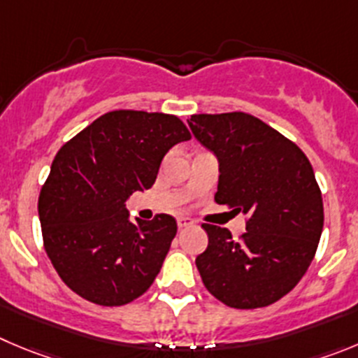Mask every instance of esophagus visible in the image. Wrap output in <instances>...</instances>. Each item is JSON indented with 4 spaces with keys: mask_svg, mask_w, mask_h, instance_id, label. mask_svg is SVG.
Listing matches in <instances>:
<instances>
[{
    "mask_svg": "<svg viewBox=\"0 0 358 358\" xmlns=\"http://www.w3.org/2000/svg\"><path fill=\"white\" fill-rule=\"evenodd\" d=\"M176 222H178V228H189V226L194 224V220L190 219V217H178L176 219Z\"/></svg>",
    "mask_w": 358,
    "mask_h": 358,
    "instance_id": "34e87169",
    "label": "esophagus"
}]
</instances>
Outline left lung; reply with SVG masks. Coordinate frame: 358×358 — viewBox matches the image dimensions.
Here are the masks:
<instances>
[{
	"label": "left lung",
	"mask_w": 358,
	"mask_h": 358,
	"mask_svg": "<svg viewBox=\"0 0 358 358\" xmlns=\"http://www.w3.org/2000/svg\"><path fill=\"white\" fill-rule=\"evenodd\" d=\"M194 138L219 160L215 201L247 215L233 240L203 224L208 247L196 266L210 293L235 309H258L292 292L309 268L323 229V199L306 153L247 113L192 115Z\"/></svg>",
	"instance_id": "obj_1"
}]
</instances>
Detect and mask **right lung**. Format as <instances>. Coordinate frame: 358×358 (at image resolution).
I'll return each instance as SVG.
<instances>
[{"instance_id": "1", "label": "right lung", "mask_w": 358, "mask_h": 358, "mask_svg": "<svg viewBox=\"0 0 358 358\" xmlns=\"http://www.w3.org/2000/svg\"><path fill=\"white\" fill-rule=\"evenodd\" d=\"M180 118L120 109L59 148L40 190L43 247L72 292L99 306H125L162 268L176 220H129L125 201L155 183L164 155L189 141Z\"/></svg>"}]
</instances>
